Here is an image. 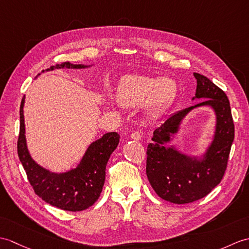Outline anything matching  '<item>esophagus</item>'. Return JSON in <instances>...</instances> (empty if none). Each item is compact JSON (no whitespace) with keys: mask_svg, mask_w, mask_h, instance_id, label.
I'll return each instance as SVG.
<instances>
[{"mask_svg":"<svg viewBox=\"0 0 249 249\" xmlns=\"http://www.w3.org/2000/svg\"><path fill=\"white\" fill-rule=\"evenodd\" d=\"M130 138L131 139H134V140H140L141 139V135H140V132H139L138 130H135V131H132L131 134H130Z\"/></svg>","mask_w":249,"mask_h":249,"instance_id":"34e87169","label":"esophagus"}]
</instances>
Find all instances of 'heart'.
Here are the masks:
<instances>
[{
    "label": "heart",
    "mask_w": 249,
    "mask_h": 249,
    "mask_svg": "<svg viewBox=\"0 0 249 249\" xmlns=\"http://www.w3.org/2000/svg\"><path fill=\"white\" fill-rule=\"evenodd\" d=\"M175 92L176 85L169 78L128 75L119 85L118 100L124 107H138L147 100V108L155 112L169 103Z\"/></svg>",
    "instance_id": "obj_1"
}]
</instances>
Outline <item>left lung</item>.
I'll use <instances>...</instances> for the list:
<instances>
[{
  "mask_svg": "<svg viewBox=\"0 0 249 249\" xmlns=\"http://www.w3.org/2000/svg\"><path fill=\"white\" fill-rule=\"evenodd\" d=\"M197 79L196 98H208L197 105L171 115L154 131L146 149V175L159 197L173 204H189L205 197L221 182L227 169L234 124L225 92L209 78L194 73ZM199 106H211L217 113V130L203 160H196L166 148L165 144L185 114Z\"/></svg>",
  "mask_w": 249,
  "mask_h": 249,
  "instance_id": "obj_1",
  "label": "left lung"
}]
</instances>
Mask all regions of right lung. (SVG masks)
Returning <instances> with one entry per match:
<instances>
[{"label":"right lung","instance_id":"right-lung-1","mask_svg":"<svg viewBox=\"0 0 249 249\" xmlns=\"http://www.w3.org/2000/svg\"><path fill=\"white\" fill-rule=\"evenodd\" d=\"M63 68L80 69L85 66L72 65L67 61L45 69V71ZM23 106L24 96L20 106V131L17 147L19 159L35 193L45 203L66 211H83L91 207L101 195L105 182L106 165L118 146L120 135L118 132L105 134L91 143L76 169L62 174H54L35 162L27 151Z\"/></svg>","mask_w":249,"mask_h":249}]
</instances>
